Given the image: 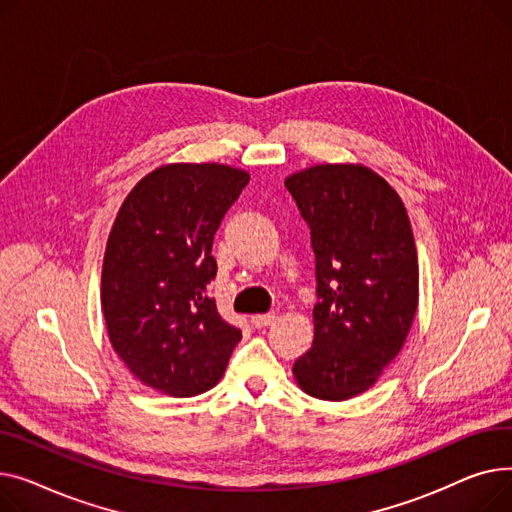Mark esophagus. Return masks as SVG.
Returning <instances> with one entry per match:
<instances>
[{"instance_id": "obj_1", "label": "esophagus", "mask_w": 512, "mask_h": 512, "mask_svg": "<svg viewBox=\"0 0 512 512\" xmlns=\"http://www.w3.org/2000/svg\"><path fill=\"white\" fill-rule=\"evenodd\" d=\"M275 314L273 312H268V314H256V316H252V324L256 326V328H264V326H270L275 322Z\"/></svg>"}]
</instances>
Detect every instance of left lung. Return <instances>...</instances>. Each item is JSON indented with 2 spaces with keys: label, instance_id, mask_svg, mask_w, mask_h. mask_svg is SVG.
Instances as JSON below:
<instances>
[{
  "label": "left lung",
  "instance_id": "obj_1",
  "mask_svg": "<svg viewBox=\"0 0 512 512\" xmlns=\"http://www.w3.org/2000/svg\"><path fill=\"white\" fill-rule=\"evenodd\" d=\"M316 256L312 349L293 364L299 388L324 401L366 393L403 349L419 295L407 210L364 165H314L285 179Z\"/></svg>",
  "mask_w": 512,
  "mask_h": 512
}]
</instances>
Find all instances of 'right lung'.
I'll use <instances>...</instances> for the list:
<instances>
[{"label":"right lung","instance_id":"add662e5","mask_svg":"<svg viewBox=\"0 0 512 512\" xmlns=\"http://www.w3.org/2000/svg\"><path fill=\"white\" fill-rule=\"evenodd\" d=\"M248 182L229 165H163L134 186L111 227L101 275L109 341L163 395L213 388L242 339L206 285L217 277L215 233Z\"/></svg>","mask_w":512,"mask_h":512}]
</instances>
